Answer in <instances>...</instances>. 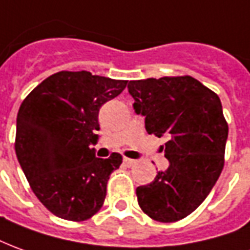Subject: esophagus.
<instances>
[{
    "label": "esophagus",
    "mask_w": 250,
    "mask_h": 250,
    "mask_svg": "<svg viewBox=\"0 0 250 250\" xmlns=\"http://www.w3.org/2000/svg\"><path fill=\"white\" fill-rule=\"evenodd\" d=\"M135 160H132V158H127V157H125V158H123V164H125V167H132V165H134V164H135Z\"/></svg>",
    "instance_id": "34e87169"
}]
</instances>
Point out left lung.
<instances>
[{"mask_svg": "<svg viewBox=\"0 0 250 250\" xmlns=\"http://www.w3.org/2000/svg\"><path fill=\"white\" fill-rule=\"evenodd\" d=\"M132 107L155 137H167L169 167L137 188L139 207L158 222H176L198 208L223 169L229 127L216 93L189 76L130 81Z\"/></svg>", "mask_w": 250, "mask_h": 250, "instance_id": "left-lung-1", "label": "left lung"}]
</instances>
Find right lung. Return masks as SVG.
Wrapping results in <instances>:
<instances>
[{"label": "right lung", "instance_id": "right-lung-1", "mask_svg": "<svg viewBox=\"0 0 250 250\" xmlns=\"http://www.w3.org/2000/svg\"><path fill=\"white\" fill-rule=\"evenodd\" d=\"M125 85L89 71H59L21 103L16 155L36 198L54 215L81 222L103 207L109 174L120 167L122 155L96 157L99 111Z\"/></svg>", "mask_w": 250, "mask_h": 250}]
</instances>
